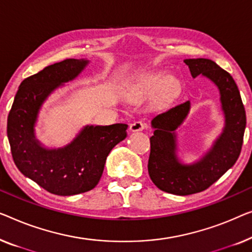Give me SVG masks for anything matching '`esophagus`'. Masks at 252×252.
I'll return each mask as SVG.
<instances>
[{
	"instance_id": "esophagus-1",
	"label": "esophagus",
	"mask_w": 252,
	"mask_h": 252,
	"mask_svg": "<svg viewBox=\"0 0 252 252\" xmlns=\"http://www.w3.org/2000/svg\"><path fill=\"white\" fill-rule=\"evenodd\" d=\"M145 128H147V124L142 122H134L133 124H130L129 126L130 132H140V130H143Z\"/></svg>"
}]
</instances>
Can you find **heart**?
I'll use <instances>...</instances> for the list:
<instances>
[{
  "instance_id": "1",
  "label": "heart",
  "mask_w": 252,
  "mask_h": 252,
  "mask_svg": "<svg viewBox=\"0 0 252 252\" xmlns=\"http://www.w3.org/2000/svg\"><path fill=\"white\" fill-rule=\"evenodd\" d=\"M178 90V83L173 77H166L161 70H151L138 76L127 86V95L132 100L143 99L156 93L155 101L162 104L169 101Z\"/></svg>"
}]
</instances>
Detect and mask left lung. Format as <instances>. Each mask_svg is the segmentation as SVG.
<instances>
[{"label":"left lung","instance_id":"left-lung-1","mask_svg":"<svg viewBox=\"0 0 252 252\" xmlns=\"http://www.w3.org/2000/svg\"><path fill=\"white\" fill-rule=\"evenodd\" d=\"M193 78L203 76L217 86L220 94L225 125L213 147L198 161L183 163L177 156L176 129L188 117L189 101L170 108L151 120L153 135L148 170L153 183L161 191L189 195L205 191L220 180L238 160L246 129L244 110L240 91L227 71L209 59H185Z\"/></svg>","mask_w":252,"mask_h":252}]
</instances>
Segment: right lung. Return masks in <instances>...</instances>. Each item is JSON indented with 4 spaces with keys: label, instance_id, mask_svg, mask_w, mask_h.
I'll use <instances>...</instances> for the list:
<instances>
[{
    "label": "right lung",
    "instance_id": "right-lung-1",
    "mask_svg": "<svg viewBox=\"0 0 252 252\" xmlns=\"http://www.w3.org/2000/svg\"><path fill=\"white\" fill-rule=\"evenodd\" d=\"M90 63L65 59L24 79L8 116V138L13 161L25 176L47 192L75 195L99 183L110 151L127 136L126 124L87 125L63 148H45L35 135L43 103L56 91L77 77Z\"/></svg>",
    "mask_w": 252,
    "mask_h": 252
}]
</instances>
